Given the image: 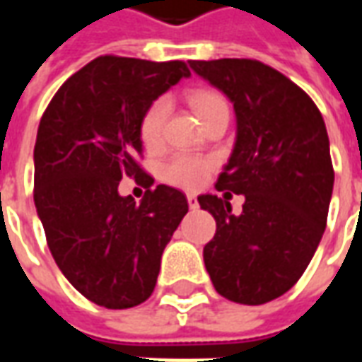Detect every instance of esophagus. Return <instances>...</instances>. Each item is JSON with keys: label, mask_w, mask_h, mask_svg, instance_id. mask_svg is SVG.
Returning a JSON list of instances; mask_svg holds the SVG:
<instances>
[{"label": "esophagus", "mask_w": 362, "mask_h": 362, "mask_svg": "<svg viewBox=\"0 0 362 362\" xmlns=\"http://www.w3.org/2000/svg\"><path fill=\"white\" fill-rule=\"evenodd\" d=\"M188 205H189V209H197L196 194H188Z\"/></svg>", "instance_id": "34e87169"}]
</instances>
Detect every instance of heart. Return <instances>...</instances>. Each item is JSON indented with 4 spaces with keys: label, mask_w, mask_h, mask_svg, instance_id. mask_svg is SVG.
Returning a JSON list of instances; mask_svg holds the SVG:
<instances>
[{
    "label": "heart",
    "mask_w": 362,
    "mask_h": 362,
    "mask_svg": "<svg viewBox=\"0 0 362 362\" xmlns=\"http://www.w3.org/2000/svg\"><path fill=\"white\" fill-rule=\"evenodd\" d=\"M189 103L196 108L197 116L204 119L207 118L213 110H217L219 106L227 104L223 100V96L211 90H196L189 96ZM168 100L166 98H157L145 110L139 124V135L145 147H157L163 141V127H165L166 116H168ZM211 170V160L188 153H178L166 160L163 165V178L168 184L180 186V188H199L207 178V174Z\"/></svg>",
    "instance_id": "heart-1"
}]
</instances>
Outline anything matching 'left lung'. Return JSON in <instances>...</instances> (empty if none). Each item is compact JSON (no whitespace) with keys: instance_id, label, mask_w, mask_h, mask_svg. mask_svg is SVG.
<instances>
[{"instance_id":"1","label":"left lung","mask_w":362,"mask_h":362,"mask_svg":"<svg viewBox=\"0 0 362 362\" xmlns=\"http://www.w3.org/2000/svg\"><path fill=\"white\" fill-rule=\"evenodd\" d=\"M233 103L236 139L215 188L245 196L235 216L226 197L204 194L217 223L205 269L221 296L264 304L300 279L318 248L334 192L322 114L300 87L256 59L189 62Z\"/></svg>"}]
</instances>
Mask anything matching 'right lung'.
<instances>
[{"label": "right lung", "instance_id": "obj_1", "mask_svg": "<svg viewBox=\"0 0 362 362\" xmlns=\"http://www.w3.org/2000/svg\"><path fill=\"white\" fill-rule=\"evenodd\" d=\"M189 77L184 62L100 56L67 79L44 112L35 145V205L56 264L90 303L122 310L145 303L188 199L158 184L139 204L122 176L153 178L137 158L145 110Z\"/></svg>", "mask_w": 362, "mask_h": 362}]
</instances>
